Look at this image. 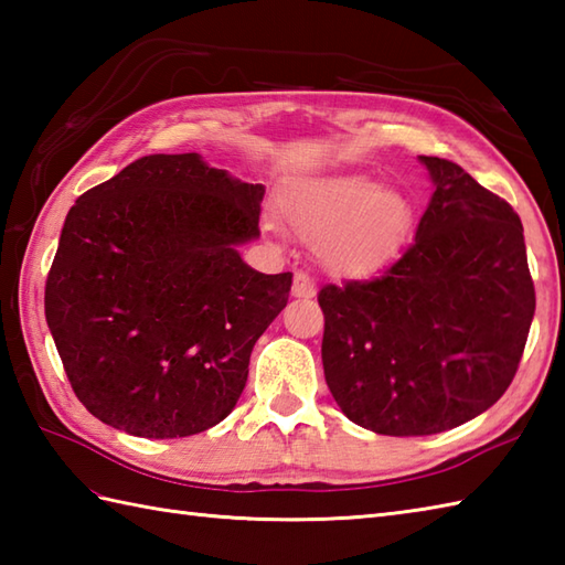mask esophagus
Instances as JSON below:
<instances>
[{
  "label": "esophagus",
  "instance_id": "34e87169",
  "mask_svg": "<svg viewBox=\"0 0 565 565\" xmlns=\"http://www.w3.org/2000/svg\"><path fill=\"white\" fill-rule=\"evenodd\" d=\"M294 296H298V298L316 296V281L308 271H296V276H294Z\"/></svg>",
  "mask_w": 565,
  "mask_h": 565
}]
</instances>
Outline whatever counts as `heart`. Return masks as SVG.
Masks as SVG:
<instances>
[{
	"instance_id": "1",
	"label": "heart",
	"mask_w": 565,
	"mask_h": 565,
	"mask_svg": "<svg viewBox=\"0 0 565 565\" xmlns=\"http://www.w3.org/2000/svg\"><path fill=\"white\" fill-rule=\"evenodd\" d=\"M294 231L316 243L320 262L334 274L381 269L401 249L413 209L401 191L381 189L369 174H332L298 182L284 199Z\"/></svg>"
}]
</instances>
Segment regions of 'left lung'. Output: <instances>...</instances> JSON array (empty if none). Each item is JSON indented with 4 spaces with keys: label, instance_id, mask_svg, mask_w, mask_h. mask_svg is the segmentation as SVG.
Masks as SVG:
<instances>
[{
    "label": "left lung",
    "instance_id": "obj_1",
    "mask_svg": "<svg viewBox=\"0 0 565 565\" xmlns=\"http://www.w3.org/2000/svg\"><path fill=\"white\" fill-rule=\"evenodd\" d=\"M419 160L435 194L403 257L318 294L332 398L388 437L437 435L498 403L536 308L520 215L456 162Z\"/></svg>",
    "mask_w": 565,
    "mask_h": 565
}]
</instances>
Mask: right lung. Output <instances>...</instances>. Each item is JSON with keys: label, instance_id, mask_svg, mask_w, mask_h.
I'll return each instance as SVG.
<instances>
[{"label": "right lung", "instance_id": "1", "mask_svg": "<svg viewBox=\"0 0 565 565\" xmlns=\"http://www.w3.org/2000/svg\"><path fill=\"white\" fill-rule=\"evenodd\" d=\"M262 184L196 152L148 154L70 209L45 281V320L79 403L148 439L231 415L252 347L281 313L291 271L259 274Z\"/></svg>", "mask_w": 565, "mask_h": 565}]
</instances>
